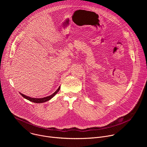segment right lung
<instances>
[{"instance_id": "add662e5", "label": "right lung", "mask_w": 147, "mask_h": 147, "mask_svg": "<svg viewBox=\"0 0 147 147\" xmlns=\"http://www.w3.org/2000/svg\"><path fill=\"white\" fill-rule=\"evenodd\" d=\"M60 86L58 88V89L53 93L52 94V95L48 96H46V97H44V98H31V97H30V96H26L22 93H20V95H22L23 97H24V98H26V99L31 101V102H32L34 103H43V102H45L47 101H48L49 100H50L51 99H52L58 92L60 90Z\"/></svg>"}]
</instances>
